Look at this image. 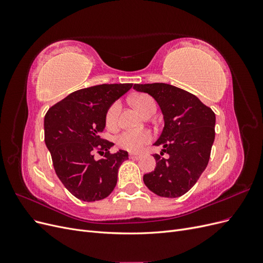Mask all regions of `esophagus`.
<instances>
[{
    "label": "esophagus",
    "instance_id": "esophagus-1",
    "mask_svg": "<svg viewBox=\"0 0 263 263\" xmlns=\"http://www.w3.org/2000/svg\"><path fill=\"white\" fill-rule=\"evenodd\" d=\"M140 157H141V155H138V154H129L130 159H139Z\"/></svg>",
    "mask_w": 263,
    "mask_h": 263
}]
</instances>
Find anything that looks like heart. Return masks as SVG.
Listing matches in <instances>:
<instances>
[{
	"instance_id": "1",
	"label": "heart",
	"mask_w": 263,
	"mask_h": 263,
	"mask_svg": "<svg viewBox=\"0 0 263 263\" xmlns=\"http://www.w3.org/2000/svg\"><path fill=\"white\" fill-rule=\"evenodd\" d=\"M132 104L136 107L141 115L145 117L156 112V103L154 99L147 94H137L130 98ZM119 110H121V104L118 101L113 102L108 106L105 113V124L108 128H113L117 125ZM153 139V135L148 130H124L116 137V144L125 150L137 153L142 147Z\"/></svg>"
}]
</instances>
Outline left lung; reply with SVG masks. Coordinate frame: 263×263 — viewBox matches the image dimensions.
Here are the masks:
<instances>
[{
  "label": "left lung",
  "mask_w": 263,
  "mask_h": 263,
  "mask_svg": "<svg viewBox=\"0 0 263 263\" xmlns=\"http://www.w3.org/2000/svg\"><path fill=\"white\" fill-rule=\"evenodd\" d=\"M160 106L164 127L155 146L156 169L144 176L146 186L162 197H179L192 187L208 166L215 139V113L194 94L166 83L134 84ZM165 152L166 158L162 156Z\"/></svg>",
  "instance_id": "8db88e82"
}]
</instances>
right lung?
Here are the masks:
<instances>
[{
    "mask_svg": "<svg viewBox=\"0 0 263 263\" xmlns=\"http://www.w3.org/2000/svg\"><path fill=\"white\" fill-rule=\"evenodd\" d=\"M132 83L101 84L71 93L45 115V142L59 180L84 202L107 197L117 183L121 164L128 153L110 154L114 144L100 137L108 106L132 89ZM102 158L97 161L93 153Z\"/></svg>",
    "mask_w": 263,
    "mask_h": 263,
    "instance_id": "obj_1",
    "label": "right lung"
}]
</instances>
